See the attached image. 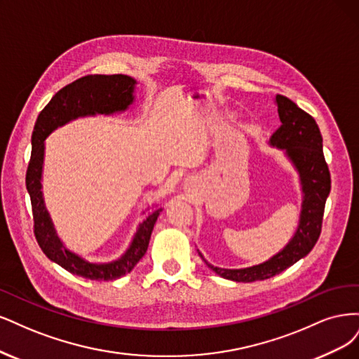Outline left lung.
<instances>
[{
  "instance_id": "1",
  "label": "left lung",
  "mask_w": 359,
  "mask_h": 359,
  "mask_svg": "<svg viewBox=\"0 0 359 359\" xmlns=\"http://www.w3.org/2000/svg\"><path fill=\"white\" fill-rule=\"evenodd\" d=\"M277 111L282 125L279 126L270 143L276 147L286 149L299 172L303 187V209L299 216V225L294 238L287 246L271 259L249 269L228 270L219 269L200 257L215 273L224 279L236 282H255L285 271L297 261L304 258L313 249L322 231V219L325 212V201L331 191V175L322 150V135L316 121L309 113L299 109L294 101L277 94Z\"/></svg>"
}]
</instances>
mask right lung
I'll use <instances>...</instances> for the list:
<instances>
[{"instance_id": "obj_1", "label": "right lung", "mask_w": 359, "mask_h": 359, "mask_svg": "<svg viewBox=\"0 0 359 359\" xmlns=\"http://www.w3.org/2000/svg\"><path fill=\"white\" fill-rule=\"evenodd\" d=\"M135 80L125 74H89L64 86L52 97L37 118L31 137L32 150L27 168V189L31 196L34 236L44 255L60 264L62 269L90 280H114L130 273L140 261L149 246L150 234L159 216L158 209L150 213L138 228L125 255L110 264H90L68 252L56 237L50 217L46 212L41 195V168L44 156V138L68 121L88 114H110L122 111L133 102Z\"/></svg>"}]
</instances>
